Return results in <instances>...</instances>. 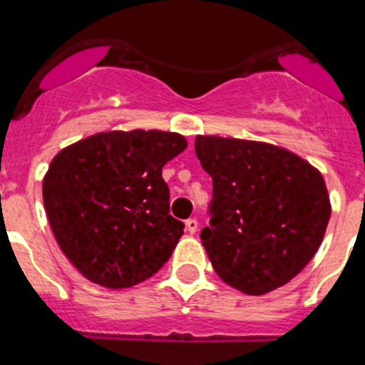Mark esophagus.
<instances>
[{
    "mask_svg": "<svg viewBox=\"0 0 365 365\" xmlns=\"http://www.w3.org/2000/svg\"><path fill=\"white\" fill-rule=\"evenodd\" d=\"M185 227L189 233H196V230H198V220H196V218H187Z\"/></svg>",
    "mask_w": 365,
    "mask_h": 365,
    "instance_id": "obj_1",
    "label": "esophagus"
}]
</instances>
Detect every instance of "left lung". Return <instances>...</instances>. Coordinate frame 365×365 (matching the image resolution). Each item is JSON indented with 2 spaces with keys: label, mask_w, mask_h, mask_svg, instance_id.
<instances>
[{
  "label": "left lung",
  "mask_w": 365,
  "mask_h": 365,
  "mask_svg": "<svg viewBox=\"0 0 365 365\" xmlns=\"http://www.w3.org/2000/svg\"><path fill=\"white\" fill-rule=\"evenodd\" d=\"M195 150L213 180L200 239L218 277L252 296L287 284L314 257L331 218L322 173L261 141L196 135Z\"/></svg>",
  "instance_id": "1"
}]
</instances>
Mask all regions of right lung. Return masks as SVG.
Masks as SVG:
<instances>
[{
	"label": "right lung",
	"mask_w": 365,
	"mask_h": 365,
	"mask_svg": "<svg viewBox=\"0 0 365 365\" xmlns=\"http://www.w3.org/2000/svg\"><path fill=\"white\" fill-rule=\"evenodd\" d=\"M185 148L176 132L113 130L53 158L43 207L60 250L91 283L134 287L169 261L183 222L169 215L161 169Z\"/></svg>",
	"instance_id": "right-lung-1"
}]
</instances>
